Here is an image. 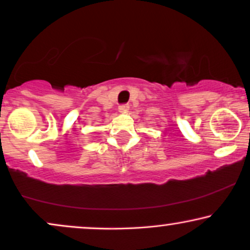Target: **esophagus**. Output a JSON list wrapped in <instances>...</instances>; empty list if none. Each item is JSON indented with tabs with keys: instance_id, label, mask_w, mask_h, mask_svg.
<instances>
[{
	"instance_id": "34e87169",
	"label": "esophagus",
	"mask_w": 250,
	"mask_h": 250,
	"mask_svg": "<svg viewBox=\"0 0 250 250\" xmlns=\"http://www.w3.org/2000/svg\"><path fill=\"white\" fill-rule=\"evenodd\" d=\"M128 109H129V106H128V104H121V106H119V112L121 113V114L127 113V112H128Z\"/></svg>"
}]
</instances>
